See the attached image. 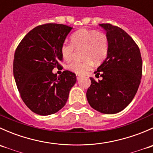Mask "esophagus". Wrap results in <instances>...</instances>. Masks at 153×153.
I'll return each mask as SVG.
<instances>
[{
  "label": "esophagus",
  "instance_id": "34e87169",
  "mask_svg": "<svg viewBox=\"0 0 153 153\" xmlns=\"http://www.w3.org/2000/svg\"><path fill=\"white\" fill-rule=\"evenodd\" d=\"M76 78H77V80H79L80 78H81V75H78V74H76Z\"/></svg>",
  "mask_w": 153,
  "mask_h": 153
}]
</instances>
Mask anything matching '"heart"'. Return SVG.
<instances>
[{"mask_svg": "<svg viewBox=\"0 0 153 153\" xmlns=\"http://www.w3.org/2000/svg\"><path fill=\"white\" fill-rule=\"evenodd\" d=\"M71 43H64L61 49V55L64 61L72 59L74 48L83 49V62L73 61L68 65V69L78 75H84L93 67V61L101 63L107 56L109 43L107 36L98 33L95 30L81 29L75 32L71 37Z\"/></svg>", "mask_w": 153, "mask_h": 153, "instance_id": "b5f03b06", "label": "heart"}]
</instances>
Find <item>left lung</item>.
<instances>
[{"label":"left lung","instance_id":"8db88e82","mask_svg":"<svg viewBox=\"0 0 153 153\" xmlns=\"http://www.w3.org/2000/svg\"><path fill=\"white\" fill-rule=\"evenodd\" d=\"M106 32L109 47L107 56L95 72V81L86 98L94 109L115 114L125 109L135 97L142 75V59L138 45L122 29L109 24H99Z\"/></svg>","mask_w":153,"mask_h":153}]
</instances>
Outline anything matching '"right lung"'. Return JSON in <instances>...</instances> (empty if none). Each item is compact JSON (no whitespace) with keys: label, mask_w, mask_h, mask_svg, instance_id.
Wrapping results in <instances>:
<instances>
[{"label":"right lung","mask_w":153,"mask_h":153,"mask_svg":"<svg viewBox=\"0 0 153 153\" xmlns=\"http://www.w3.org/2000/svg\"><path fill=\"white\" fill-rule=\"evenodd\" d=\"M72 27L47 24L35 27L25 35L14 56L13 74L24 104L38 115L58 112L67 103L76 75L65 70L60 76L52 72L61 67V49Z\"/></svg>","instance_id":"obj_1"}]
</instances>
